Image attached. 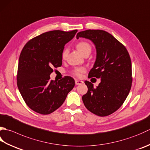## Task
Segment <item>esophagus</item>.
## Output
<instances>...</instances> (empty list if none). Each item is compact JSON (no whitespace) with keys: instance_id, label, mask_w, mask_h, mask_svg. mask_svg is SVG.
I'll return each instance as SVG.
<instances>
[{"instance_id":"esophagus-1","label":"esophagus","mask_w":150,"mask_h":150,"mask_svg":"<svg viewBox=\"0 0 150 150\" xmlns=\"http://www.w3.org/2000/svg\"><path fill=\"white\" fill-rule=\"evenodd\" d=\"M83 83V81H80V80H77V79H75V84L76 85H80Z\"/></svg>"}]
</instances>
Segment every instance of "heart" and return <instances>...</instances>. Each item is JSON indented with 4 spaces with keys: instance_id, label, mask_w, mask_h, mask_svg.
Masks as SVG:
<instances>
[{
    "instance_id": "b5f03b06",
    "label": "heart",
    "mask_w": 150,
    "mask_h": 150,
    "mask_svg": "<svg viewBox=\"0 0 150 150\" xmlns=\"http://www.w3.org/2000/svg\"><path fill=\"white\" fill-rule=\"evenodd\" d=\"M77 49L78 51L81 52V54H84L85 52L87 51L88 50H91V47L89 43L87 42H79L77 44ZM67 49H65L62 52V57L63 58H65L67 57ZM85 71V68L83 67H76L73 71V75H75L77 77H81L82 74Z\"/></svg>"
}]
</instances>
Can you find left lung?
Listing matches in <instances>:
<instances>
[{"mask_svg": "<svg viewBox=\"0 0 150 150\" xmlns=\"http://www.w3.org/2000/svg\"><path fill=\"white\" fill-rule=\"evenodd\" d=\"M79 38L91 40L96 46V59L88 77L101 79V83L96 88L90 82H84L88 92L82 98L84 105L96 115L108 116L122 106L130 92L132 84L130 56L125 46L106 31L79 32L77 39Z\"/></svg>", "mask_w": 150, "mask_h": 150, "instance_id": "8db88e82", "label": "left lung"}]
</instances>
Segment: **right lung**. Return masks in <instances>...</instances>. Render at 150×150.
<instances>
[{
    "mask_svg": "<svg viewBox=\"0 0 150 150\" xmlns=\"http://www.w3.org/2000/svg\"><path fill=\"white\" fill-rule=\"evenodd\" d=\"M77 30H52L35 37L21 52L17 84L26 104L35 112L49 114L59 108L75 86L66 76L57 82L50 80L53 67L62 64L64 45L74 38Z\"/></svg>",
    "mask_w": 150,
    "mask_h": 150,
    "instance_id": "obj_1",
    "label": "right lung"
}]
</instances>
